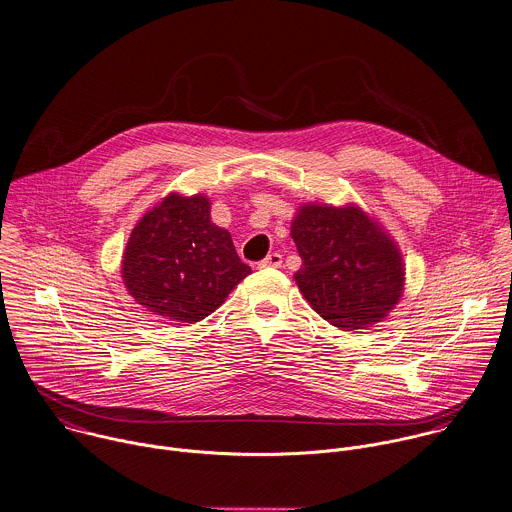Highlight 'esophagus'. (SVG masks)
<instances>
[{
    "label": "esophagus",
    "instance_id": "1",
    "mask_svg": "<svg viewBox=\"0 0 512 512\" xmlns=\"http://www.w3.org/2000/svg\"><path fill=\"white\" fill-rule=\"evenodd\" d=\"M281 263H283V255H281V253H269V255L259 263V267H261V269H267V267H281Z\"/></svg>",
    "mask_w": 512,
    "mask_h": 512
}]
</instances>
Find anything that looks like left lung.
<instances>
[{
  "instance_id": "left-lung-1",
  "label": "left lung",
  "mask_w": 512,
  "mask_h": 512,
  "mask_svg": "<svg viewBox=\"0 0 512 512\" xmlns=\"http://www.w3.org/2000/svg\"><path fill=\"white\" fill-rule=\"evenodd\" d=\"M291 237L303 259L295 273L299 291L331 325L365 329L399 303L405 287L403 255L361 207L301 205Z\"/></svg>"
}]
</instances>
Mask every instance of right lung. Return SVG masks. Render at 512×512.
<instances>
[{"instance_id":"obj_1","label":"right lung","mask_w":512,"mask_h":512,"mask_svg":"<svg viewBox=\"0 0 512 512\" xmlns=\"http://www.w3.org/2000/svg\"><path fill=\"white\" fill-rule=\"evenodd\" d=\"M251 273L227 229L211 221L205 195L169 193L133 227L121 261L129 295L179 323L211 315Z\"/></svg>"}]
</instances>
